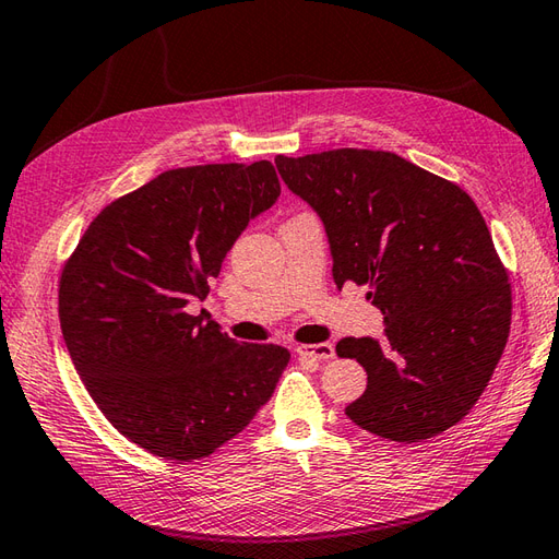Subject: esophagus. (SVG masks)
<instances>
[{"label":"esophagus","mask_w":559,"mask_h":559,"mask_svg":"<svg viewBox=\"0 0 559 559\" xmlns=\"http://www.w3.org/2000/svg\"><path fill=\"white\" fill-rule=\"evenodd\" d=\"M297 355L309 357V359H319L326 361L335 357V349L331 343H319V345H297Z\"/></svg>","instance_id":"obj_1"}]
</instances>
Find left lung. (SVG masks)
<instances>
[{"mask_svg":"<svg viewBox=\"0 0 559 559\" xmlns=\"http://www.w3.org/2000/svg\"><path fill=\"white\" fill-rule=\"evenodd\" d=\"M278 174L326 228L333 281L369 285L381 341L343 338L367 369L345 414L395 443L464 419L508 345L512 290L490 230L460 186L381 150L276 157Z\"/></svg>","mask_w":559,"mask_h":559,"instance_id":"left-lung-1","label":"left lung"}]
</instances>
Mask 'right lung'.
Masks as SVG:
<instances>
[{
  "label": "right lung",
  "mask_w": 559,
  "mask_h": 559,
  "mask_svg": "<svg viewBox=\"0 0 559 559\" xmlns=\"http://www.w3.org/2000/svg\"><path fill=\"white\" fill-rule=\"evenodd\" d=\"M278 194L266 159L171 168L104 206L63 264L59 321L73 367L116 431L152 455H212L288 367L285 347L238 343L186 309Z\"/></svg>",
  "instance_id": "obj_1"
}]
</instances>
